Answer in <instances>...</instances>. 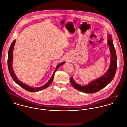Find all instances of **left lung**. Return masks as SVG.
I'll return each mask as SVG.
<instances>
[{
	"label": "left lung",
	"mask_w": 127,
	"mask_h": 127,
	"mask_svg": "<svg viewBox=\"0 0 127 127\" xmlns=\"http://www.w3.org/2000/svg\"><path fill=\"white\" fill-rule=\"evenodd\" d=\"M108 38V44L109 47V51L111 55L110 65L108 70L101 77L91 81L86 85H81L76 83L73 80L72 76H71L70 82L75 89L84 93H94L106 87L112 81L116 71L117 57L111 35L109 34Z\"/></svg>",
	"instance_id": "1"
}]
</instances>
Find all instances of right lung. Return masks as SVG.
Returning <instances> with one entry per match:
<instances>
[{
  "label": "right lung",
  "mask_w": 127,
  "mask_h": 127,
  "mask_svg": "<svg viewBox=\"0 0 127 127\" xmlns=\"http://www.w3.org/2000/svg\"><path fill=\"white\" fill-rule=\"evenodd\" d=\"M16 39H15L12 43L9 51H8V69L9 71V73L12 78V79H13V80L20 87H21V88H22L23 89H24V90H25L26 91H28L30 92H37L39 91H41L43 89H45L46 88H47V87H48L50 84H51V83L52 82L53 79H54V77L55 73L56 72V71H57V70L60 67V66L63 65L64 63H65V62H63L62 63H61V64H58L56 67V68L55 69L51 77L50 78V79H49V80L43 86H42V87H38V88H33L32 87H30L23 83H22V82H21L20 81H19L17 77L16 76V74L14 72L13 68V51L14 49V46H15V42H16Z\"/></svg>",
  "instance_id": "1"
}]
</instances>
